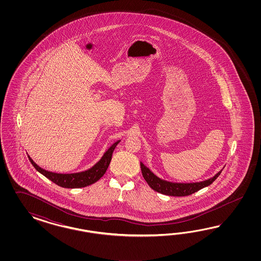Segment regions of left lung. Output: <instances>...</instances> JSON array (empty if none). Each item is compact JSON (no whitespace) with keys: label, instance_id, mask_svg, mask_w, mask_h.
<instances>
[{"label":"left lung","instance_id":"1","mask_svg":"<svg viewBox=\"0 0 261 261\" xmlns=\"http://www.w3.org/2000/svg\"><path fill=\"white\" fill-rule=\"evenodd\" d=\"M141 168H142V176H143L144 180L148 184V186L152 190L160 192L162 194H165V195H169V196H188V195H190L198 190L204 189L205 187L210 186L211 184H213L217 179V177L220 175L222 171V170L219 171L216 175H214L213 178L203 181V182L182 184V182H167V181L160 179L142 163H141Z\"/></svg>","mask_w":261,"mask_h":261}]
</instances>
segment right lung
Wrapping results in <instances>:
<instances>
[{
	"label": "right lung",
	"mask_w": 261,
	"mask_h": 261,
	"mask_svg": "<svg viewBox=\"0 0 261 261\" xmlns=\"http://www.w3.org/2000/svg\"><path fill=\"white\" fill-rule=\"evenodd\" d=\"M119 142L120 141L113 143L108 148V150L103 154L101 159L95 164V166H92L91 168H89L85 171H81L77 173L61 174L50 172V171L45 170V169L41 168L39 166H37L30 156H29V159H30L32 166L35 167V169L38 172L43 174L45 177H47L48 180L55 182L57 186L66 188V189L84 188V187H87V186H90L96 181H98L105 174L108 166L110 165L112 154Z\"/></svg>",
	"instance_id": "right-lung-1"
}]
</instances>
